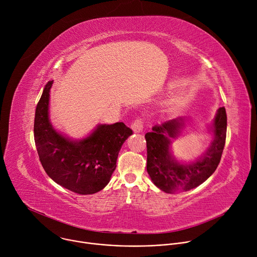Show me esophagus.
<instances>
[{
	"instance_id": "1",
	"label": "esophagus",
	"mask_w": 257,
	"mask_h": 257,
	"mask_svg": "<svg viewBox=\"0 0 257 257\" xmlns=\"http://www.w3.org/2000/svg\"><path fill=\"white\" fill-rule=\"evenodd\" d=\"M131 128L134 133H141L143 130V120L141 118H137L131 125Z\"/></svg>"
}]
</instances>
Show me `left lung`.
Returning <instances> with one entry per match:
<instances>
[{"mask_svg": "<svg viewBox=\"0 0 257 257\" xmlns=\"http://www.w3.org/2000/svg\"><path fill=\"white\" fill-rule=\"evenodd\" d=\"M184 119L179 117L153 127L145 134L148 146L146 170L154 184L166 193L189 191L206 181L221 161L227 134L226 108L219 107L209 131L212 140L208 149L195 162L180 163L171 153L172 139L184 128Z\"/></svg>", "mask_w": 257, "mask_h": 257, "instance_id": "8db88e82", "label": "left lung"}]
</instances>
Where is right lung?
<instances>
[{
	"label": "right lung",
	"mask_w": 257,
	"mask_h": 257,
	"mask_svg": "<svg viewBox=\"0 0 257 257\" xmlns=\"http://www.w3.org/2000/svg\"><path fill=\"white\" fill-rule=\"evenodd\" d=\"M49 81L36 105L34 141L40 161L57 184L78 194H93L111 180L119 152L132 130L124 123L99 124L85 138L73 140L58 132L49 117Z\"/></svg>",
	"instance_id": "add662e5"
}]
</instances>
